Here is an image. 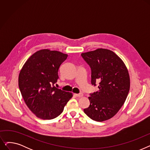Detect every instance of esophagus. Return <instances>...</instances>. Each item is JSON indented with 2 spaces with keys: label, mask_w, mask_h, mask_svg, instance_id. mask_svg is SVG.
I'll return each instance as SVG.
<instances>
[{
  "label": "esophagus",
  "mask_w": 150,
  "mask_h": 150,
  "mask_svg": "<svg viewBox=\"0 0 150 150\" xmlns=\"http://www.w3.org/2000/svg\"><path fill=\"white\" fill-rule=\"evenodd\" d=\"M75 96L78 97H82L83 96V93H78V94H75Z\"/></svg>",
  "instance_id": "1"
}]
</instances>
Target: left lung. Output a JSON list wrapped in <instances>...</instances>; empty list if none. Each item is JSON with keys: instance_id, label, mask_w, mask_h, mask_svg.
Instances as JSON below:
<instances>
[{"instance_id": "obj_1", "label": "left lung", "mask_w": 150, "mask_h": 150, "mask_svg": "<svg viewBox=\"0 0 150 150\" xmlns=\"http://www.w3.org/2000/svg\"><path fill=\"white\" fill-rule=\"evenodd\" d=\"M91 69V83L99 81V91L90 94V105L84 113L93 120L103 122L113 117L127 99L130 88L127 67L112 51L105 49L81 53Z\"/></svg>"}]
</instances>
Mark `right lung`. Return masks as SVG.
<instances>
[{"label":"right lung","instance_id":"1","mask_svg":"<svg viewBox=\"0 0 150 150\" xmlns=\"http://www.w3.org/2000/svg\"><path fill=\"white\" fill-rule=\"evenodd\" d=\"M68 55L42 49L27 60L19 75V88L25 104L37 117L53 119L60 115L72 93L52 86L57 83L58 70Z\"/></svg>","mask_w":150,"mask_h":150}]
</instances>
